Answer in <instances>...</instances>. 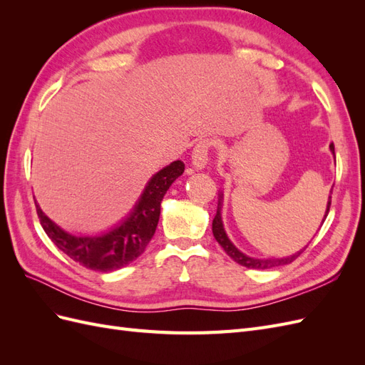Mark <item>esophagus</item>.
Masks as SVG:
<instances>
[{"label": "esophagus", "instance_id": "obj_1", "mask_svg": "<svg viewBox=\"0 0 365 365\" xmlns=\"http://www.w3.org/2000/svg\"><path fill=\"white\" fill-rule=\"evenodd\" d=\"M208 149H210L208 140L197 141L196 146L193 148L192 165L196 170H202L207 165V163H208Z\"/></svg>", "mask_w": 365, "mask_h": 365}]
</instances>
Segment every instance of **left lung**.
Masks as SVG:
<instances>
[{
	"mask_svg": "<svg viewBox=\"0 0 365 365\" xmlns=\"http://www.w3.org/2000/svg\"><path fill=\"white\" fill-rule=\"evenodd\" d=\"M330 152L334 153L335 155V148L334 145H330ZM330 197L329 196V201H327V208H326V215L323 217V222L327 217V213H329V208H330ZM222 200H224V195L219 193V201H217V212H216V216L213 219V236L215 239L217 240V244L224 248V251L228 254V256L233 259L236 263L242 264V267H247V268H251V269H269V268H275V267H282V264H288L291 262H294L300 254L306 250V247L300 251L294 252L292 256H286V257H269V259H256V257H250L247 256L245 252H242L240 250L236 248V245L231 242L225 233L224 230V222H222V215H220V210H222Z\"/></svg>",
	"mask_w": 365,
	"mask_h": 365,
	"instance_id": "left-lung-1",
	"label": "left lung"
}]
</instances>
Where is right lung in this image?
I'll use <instances>...</instances> for the list:
<instances>
[{
  "label": "right lung",
  "instance_id": "add662e5",
  "mask_svg": "<svg viewBox=\"0 0 365 365\" xmlns=\"http://www.w3.org/2000/svg\"><path fill=\"white\" fill-rule=\"evenodd\" d=\"M182 172L184 163L180 160L157 172L146 184L130 213L103 235H71L54 224L36 204L41 225L53 244L82 267L101 272L120 269L145 252L155 235L163 197Z\"/></svg>",
  "mask_w": 365,
  "mask_h": 365
}]
</instances>
